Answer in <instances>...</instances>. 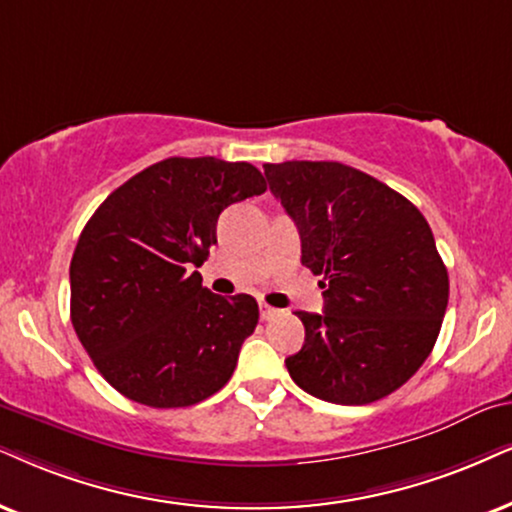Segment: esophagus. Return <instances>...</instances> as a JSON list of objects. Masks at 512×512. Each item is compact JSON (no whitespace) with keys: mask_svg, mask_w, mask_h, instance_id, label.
<instances>
[{"mask_svg":"<svg viewBox=\"0 0 512 512\" xmlns=\"http://www.w3.org/2000/svg\"><path fill=\"white\" fill-rule=\"evenodd\" d=\"M278 314V309H274V307H269V304H260V316L264 321H269V319H274V316Z\"/></svg>","mask_w":512,"mask_h":512,"instance_id":"1","label":"esophagus"}]
</instances>
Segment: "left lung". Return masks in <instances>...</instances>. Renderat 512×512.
<instances>
[{"mask_svg":"<svg viewBox=\"0 0 512 512\" xmlns=\"http://www.w3.org/2000/svg\"><path fill=\"white\" fill-rule=\"evenodd\" d=\"M293 219L302 264L323 276V314L297 312L304 345L286 359L297 387L331 404H371L399 390L435 347L449 274L420 210L342 163L264 165Z\"/></svg>","mask_w":512,"mask_h":512,"instance_id":"obj_1","label":"left lung"}]
</instances>
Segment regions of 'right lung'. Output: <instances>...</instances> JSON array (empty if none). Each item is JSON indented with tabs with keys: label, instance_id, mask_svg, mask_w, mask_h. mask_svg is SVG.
Here are the masks:
<instances>
[{
	"label": "right lung",
	"instance_id": "obj_1",
	"mask_svg": "<svg viewBox=\"0 0 512 512\" xmlns=\"http://www.w3.org/2000/svg\"><path fill=\"white\" fill-rule=\"evenodd\" d=\"M267 191L250 163L167 158L134 174L99 205L70 262V321L103 378L127 399L179 409L234 375L255 331V297H222L198 271L217 219Z\"/></svg>",
	"mask_w": 512,
	"mask_h": 512
}]
</instances>
